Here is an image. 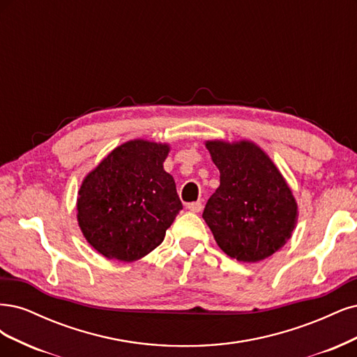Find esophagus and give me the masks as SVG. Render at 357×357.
I'll list each match as a JSON object with an SVG mask.
<instances>
[{"instance_id":"esophagus-1","label":"esophagus","mask_w":357,"mask_h":357,"mask_svg":"<svg viewBox=\"0 0 357 357\" xmlns=\"http://www.w3.org/2000/svg\"><path fill=\"white\" fill-rule=\"evenodd\" d=\"M187 208H188V211H191L194 213H199L203 209V204H202V202H194V203H190Z\"/></svg>"}]
</instances>
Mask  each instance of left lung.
<instances>
[{
  "label": "left lung",
  "instance_id": "8db88e82",
  "mask_svg": "<svg viewBox=\"0 0 357 357\" xmlns=\"http://www.w3.org/2000/svg\"><path fill=\"white\" fill-rule=\"evenodd\" d=\"M220 169V187L206 203L203 220L229 258L258 262L287 240L298 220V204L280 170L250 141H206Z\"/></svg>",
  "mask_w": 357,
  "mask_h": 357
}]
</instances>
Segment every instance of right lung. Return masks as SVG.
Masks as SVG:
<instances>
[{"label":"right lung","instance_id":"obj_1","mask_svg":"<svg viewBox=\"0 0 357 357\" xmlns=\"http://www.w3.org/2000/svg\"><path fill=\"white\" fill-rule=\"evenodd\" d=\"M169 151V144L124 142L83 179L77 221L100 255L132 262L163 241L182 209L175 179L163 169Z\"/></svg>","mask_w":357,"mask_h":357}]
</instances>
